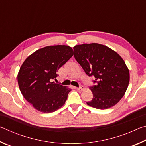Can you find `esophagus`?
Instances as JSON below:
<instances>
[{"mask_svg": "<svg viewBox=\"0 0 146 146\" xmlns=\"http://www.w3.org/2000/svg\"><path fill=\"white\" fill-rule=\"evenodd\" d=\"M76 89L78 91H82V90H84V87L83 86H81L80 87H79V88H76Z\"/></svg>", "mask_w": 146, "mask_h": 146, "instance_id": "obj_1", "label": "esophagus"}]
</instances>
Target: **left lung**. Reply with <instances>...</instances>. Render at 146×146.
I'll return each instance as SVG.
<instances>
[{
  "instance_id": "left-lung-1",
  "label": "left lung",
  "mask_w": 146,
  "mask_h": 146,
  "mask_svg": "<svg viewBox=\"0 0 146 146\" xmlns=\"http://www.w3.org/2000/svg\"><path fill=\"white\" fill-rule=\"evenodd\" d=\"M74 56L89 76H95L96 85L90 87L91 107L106 110L119 102L127 90L129 71L122 58L108 47L97 43L73 47Z\"/></svg>"
}]
</instances>
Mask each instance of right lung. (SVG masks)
Segmentation results:
<instances>
[{
	"mask_svg": "<svg viewBox=\"0 0 146 146\" xmlns=\"http://www.w3.org/2000/svg\"><path fill=\"white\" fill-rule=\"evenodd\" d=\"M73 55V49L69 46H46L35 51L22 64L17 75L19 89L36 110L52 113L65 104L71 90L52 80Z\"/></svg>",
	"mask_w": 146,
	"mask_h": 146,
	"instance_id": "right-lung-1",
	"label": "right lung"
}]
</instances>
